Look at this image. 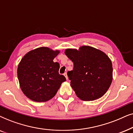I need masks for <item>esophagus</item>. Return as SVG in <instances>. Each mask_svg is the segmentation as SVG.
Masks as SVG:
<instances>
[{
	"mask_svg": "<svg viewBox=\"0 0 133 133\" xmlns=\"http://www.w3.org/2000/svg\"><path fill=\"white\" fill-rule=\"evenodd\" d=\"M64 77H65V78H66V79H68V75H67V73H66V72H65V73L64 74Z\"/></svg>",
	"mask_w": 133,
	"mask_h": 133,
	"instance_id": "esophagus-1",
	"label": "esophagus"
}]
</instances>
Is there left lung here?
<instances>
[{"instance_id": "obj_1", "label": "left lung", "mask_w": 133, "mask_h": 133, "mask_svg": "<svg viewBox=\"0 0 133 133\" xmlns=\"http://www.w3.org/2000/svg\"><path fill=\"white\" fill-rule=\"evenodd\" d=\"M65 54L74 63L73 70L68 75L77 96L84 101L102 97L112 80V64L107 55L88 45L78 50L68 49Z\"/></svg>"}]
</instances>
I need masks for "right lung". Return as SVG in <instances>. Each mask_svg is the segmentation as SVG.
<instances>
[{
	"mask_svg": "<svg viewBox=\"0 0 133 133\" xmlns=\"http://www.w3.org/2000/svg\"><path fill=\"white\" fill-rule=\"evenodd\" d=\"M59 52L42 47L28 52L21 60L17 77L21 90L28 98L36 102H47L66 81L58 72L59 63L54 62Z\"/></svg>",
	"mask_w": 133,
	"mask_h": 133,
	"instance_id": "obj_1",
	"label": "right lung"
}]
</instances>
